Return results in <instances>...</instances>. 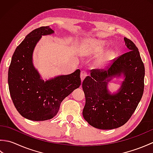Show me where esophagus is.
<instances>
[{
  "label": "esophagus",
  "mask_w": 153,
  "mask_h": 153,
  "mask_svg": "<svg viewBox=\"0 0 153 153\" xmlns=\"http://www.w3.org/2000/svg\"><path fill=\"white\" fill-rule=\"evenodd\" d=\"M80 76H81V79H82V81H83V79H85V77L87 76V72H86V71L82 70V71H81Z\"/></svg>",
  "instance_id": "obj_1"
}]
</instances>
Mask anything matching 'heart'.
<instances>
[{
    "instance_id": "b5f03b06",
    "label": "heart",
    "mask_w": 153,
    "mask_h": 153,
    "mask_svg": "<svg viewBox=\"0 0 153 153\" xmlns=\"http://www.w3.org/2000/svg\"><path fill=\"white\" fill-rule=\"evenodd\" d=\"M102 43L100 41H95L93 44H88L85 48V53L87 54H96L100 53L102 51ZM113 54L112 52H109L105 55H104L102 57L100 58L99 60V63L100 64H103L105 63V62L108 59L110 56Z\"/></svg>"
}]
</instances>
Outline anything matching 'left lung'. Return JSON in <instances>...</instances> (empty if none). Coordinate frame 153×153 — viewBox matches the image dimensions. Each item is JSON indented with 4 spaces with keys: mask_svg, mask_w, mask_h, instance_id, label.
<instances>
[{
    "mask_svg": "<svg viewBox=\"0 0 153 153\" xmlns=\"http://www.w3.org/2000/svg\"><path fill=\"white\" fill-rule=\"evenodd\" d=\"M129 51L115 58L106 70L93 69L83 80V118L91 126L112 129L124 125L140 102L144 91L145 67L137 47L124 37ZM125 77L118 92L110 94L107 85L113 76Z\"/></svg>",
    "mask_w": 153,
    "mask_h": 153,
    "instance_id": "left-lung-1",
    "label": "left lung"
}]
</instances>
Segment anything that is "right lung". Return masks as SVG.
I'll use <instances>...</instances> for the list:
<instances>
[{
  "label": "right lung",
  "instance_id": "right-lung-1",
  "mask_svg": "<svg viewBox=\"0 0 153 153\" xmlns=\"http://www.w3.org/2000/svg\"><path fill=\"white\" fill-rule=\"evenodd\" d=\"M53 33L49 26L32 31L16 48L9 66L8 82L13 103L23 117L33 121L53 118L62 101L81 85L79 69L45 82L35 68V47L42 35Z\"/></svg>",
  "mask_w": 153,
  "mask_h": 153
}]
</instances>
